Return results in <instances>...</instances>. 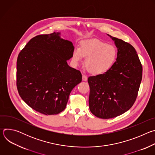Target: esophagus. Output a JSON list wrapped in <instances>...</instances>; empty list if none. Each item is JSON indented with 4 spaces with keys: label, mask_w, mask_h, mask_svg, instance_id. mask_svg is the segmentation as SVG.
<instances>
[{
    "label": "esophagus",
    "mask_w": 155,
    "mask_h": 155,
    "mask_svg": "<svg viewBox=\"0 0 155 155\" xmlns=\"http://www.w3.org/2000/svg\"><path fill=\"white\" fill-rule=\"evenodd\" d=\"M82 80H83V81H87V76H86V75H84V74H83V75H82Z\"/></svg>",
    "instance_id": "1"
}]
</instances>
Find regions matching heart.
I'll use <instances>...</instances> for the list:
<instances>
[{
	"label": "heart",
	"mask_w": 155,
	"mask_h": 155,
	"mask_svg": "<svg viewBox=\"0 0 155 155\" xmlns=\"http://www.w3.org/2000/svg\"><path fill=\"white\" fill-rule=\"evenodd\" d=\"M118 55L117 48L112 45L97 39L86 40L81 42V47L76 48L73 53V60L75 64L83 56L85 67L91 74H101L112 68Z\"/></svg>",
	"instance_id": "b5f03b06"
}]
</instances>
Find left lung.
<instances>
[{
  "instance_id": "8db88e82",
  "label": "left lung",
  "mask_w": 155,
  "mask_h": 155,
  "mask_svg": "<svg viewBox=\"0 0 155 155\" xmlns=\"http://www.w3.org/2000/svg\"><path fill=\"white\" fill-rule=\"evenodd\" d=\"M110 37L118 48L117 61L107 72L87 78L90 111L102 119L117 117L132 107L142 78V65L135 48L121 39Z\"/></svg>"
}]
</instances>
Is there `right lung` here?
I'll return each instance as SVG.
<instances>
[{"mask_svg":"<svg viewBox=\"0 0 155 155\" xmlns=\"http://www.w3.org/2000/svg\"><path fill=\"white\" fill-rule=\"evenodd\" d=\"M60 33L41 34L31 38L18 54L16 86L30 107L46 115H57L65 108L73 88L81 81L80 71L71 68V41Z\"/></svg>","mask_w":155,"mask_h":155,"instance_id":"1","label":"right lung"}]
</instances>
